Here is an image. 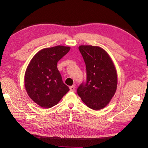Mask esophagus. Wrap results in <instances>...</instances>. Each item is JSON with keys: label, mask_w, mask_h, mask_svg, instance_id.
Listing matches in <instances>:
<instances>
[{"label": "esophagus", "mask_w": 148, "mask_h": 148, "mask_svg": "<svg viewBox=\"0 0 148 148\" xmlns=\"http://www.w3.org/2000/svg\"><path fill=\"white\" fill-rule=\"evenodd\" d=\"M75 86H70L69 87V89H70V91H71V92H74V90H75Z\"/></svg>", "instance_id": "esophagus-1"}]
</instances>
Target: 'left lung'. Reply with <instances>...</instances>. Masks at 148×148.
Segmentation results:
<instances>
[{
	"instance_id": "8db88e82",
	"label": "left lung",
	"mask_w": 148,
	"mask_h": 148,
	"mask_svg": "<svg viewBox=\"0 0 148 148\" xmlns=\"http://www.w3.org/2000/svg\"><path fill=\"white\" fill-rule=\"evenodd\" d=\"M79 49L86 67L87 80L77 89L83 102L93 110L106 107L115 94L118 74L107 52L98 46L80 45Z\"/></svg>"
}]
</instances>
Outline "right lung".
<instances>
[{"label":"right lung","instance_id":"right-lung-1","mask_svg":"<svg viewBox=\"0 0 148 148\" xmlns=\"http://www.w3.org/2000/svg\"><path fill=\"white\" fill-rule=\"evenodd\" d=\"M70 47L58 45L36 53L25 74V86L29 97L42 108L58 104L69 90L62 81L58 62L69 51Z\"/></svg>","mask_w":148,"mask_h":148}]
</instances>
